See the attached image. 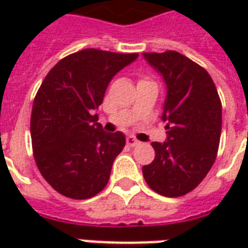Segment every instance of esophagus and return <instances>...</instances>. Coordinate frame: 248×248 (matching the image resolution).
Masks as SVG:
<instances>
[{"label":"esophagus","instance_id":"esophagus-1","mask_svg":"<svg viewBox=\"0 0 248 248\" xmlns=\"http://www.w3.org/2000/svg\"><path fill=\"white\" fill-rule=\"evenodd\" d=\"M126 143H127V146H130V147H134V146L140 145V140H137V138H134V137L129 135V137L126 138Z\"/></svg>","mask_w":248,"mask_h":248}]
</instances>
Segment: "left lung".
I'll return each mask as SVG.
<instances>
[{"mask_svg": "<svg viewBox=\"0 0 248 248\" xmlns=\"http://www.w3.org/2000/svg\"><path fill=\"white\" fill-rule=\"evenodd\" d=\"M166 83L162 121L167 138L151 142L155 158L142 167L146 183L163 197H182L213 167L222 130V103L207 71L178 51L143 53Z\"/></svg>", "mask_w": 248, "mask_h": 248, "instance_id": "obj_1", "label": "left lung"}]
</instances>
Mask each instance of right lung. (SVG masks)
<instances>
[{"label": "right lung", "instance_id": "right-lung-1", "mask_svg": "<svg viewBox=\"0 0 248 248\" xmlns=\"http://www.w3.org/2000/svg\"><path fill=\"white\" fill-rule=\"evenodd\" d=\"M138 56L77 51L47 73L37 92L30 118L34 159L46 182L62 195L87 199L108 185L126 140L121 131H103L95 110L113 77Z\"/></svg>", "mask_w": 248, "mask_h": 248}]
</instances>
